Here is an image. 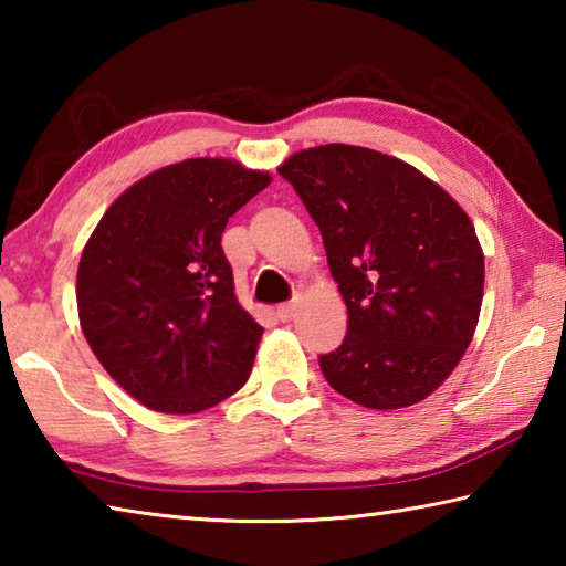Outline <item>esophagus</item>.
<instances>
[{
  "mask_svg": "<svg viewBox=\"0 0 566 566\" xmlns=\"http://www.w3.org/2000/svg\"><path fill=\"white\" fill-rule=\"evenodd\" d=\"M294 314H296V304H294V302H290V304H282L280 310H276V317H280L282 322H292V319H294Z\"/></svg>",
  "mask_w": 566,
  "mask_h": 566,
  "instance_id": "1",
  "label": "esophagus"
}]
</instances>
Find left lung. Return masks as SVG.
Masks as SVG:
<instances>
[{"label": "left lung", "mask_w": 566, "mask_h": 566, "mask_svg": "<svg viewBox=\"0 0 566 566\" xmlns=\"http://www.w3.org/2000/svg\"><path fill=\"white\" fill-rule=\"evenodd\" d=\"M276 171L317 222L347 304V337L319 357L324 379L369 409L432 395L472 342L484 294V254L464 209L375 149H304Z\"/></svg>", "instance_id": "obj_1"}]
</instances>
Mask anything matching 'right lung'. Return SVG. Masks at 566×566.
I'll list each match as a JSON object with an SVG mask.
<instances>
[{
  "label": "right lung",
  "instance_id": "1",
  "mask_svg": "<svg viewBox=\"0 0 566 566\" xmlns=\"http://www.w3.org/2000/svg\"><path fill=\"white\" fill-rule=\"evenodd\" d=\"M232 159H185L114 202L76 272L82 332L142 405L195 415L244 387L262 327L239 306L222 232L270 185Z\"/></svg>",
  "mask_w": 566,
  "mask_h": 566
}]
</instances>
